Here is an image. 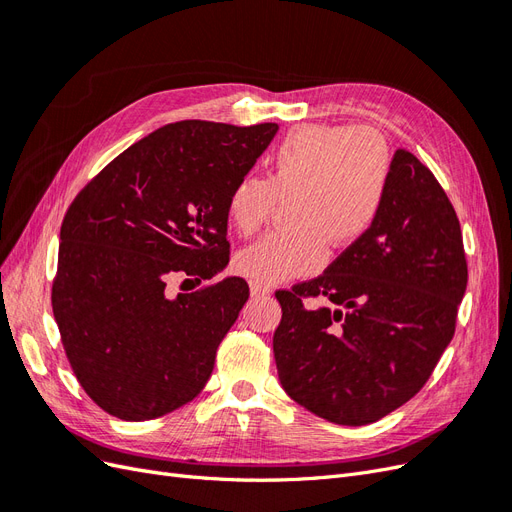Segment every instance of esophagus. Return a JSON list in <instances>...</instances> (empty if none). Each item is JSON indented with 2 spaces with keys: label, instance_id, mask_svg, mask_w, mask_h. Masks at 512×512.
Masks as SVG:
<instances>
[{
  "label": "esophagus",
  "instance_id": "34e87169",
  "mask_svg": "<svg viewBox=\"0 0 512 512\" xmlns=\"http://www.w3.org/2000/svg\"><path fill=\"white\" fill-rule=\"evenodd\" d=\"M250 292H252V297H267V294H271V288L265 284L250 282Z\"/></svg>",
  "mask_w": 512,
  "mask_h": 512
}]
</instances>
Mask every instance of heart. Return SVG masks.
Listing matches in <instances>:
<instances>
[{
  "mask_svg": "<svg viewBox=\"0 0 512 512\" xmlns=\"http://www.w3.org/2000/svg\"><path fill=\"white\" fill-rule=\"evenodd\" d=\"M389 143L371 128L301 126L275 147L269 179L245 175L228 194L226 215L239 235L269 220L277 200L290 198V228L269 232L235 258V269L258 284L316 273L327 243L344 250L376 224L389 194Z\"/></svg>",
  "mask_w": 512,
  "mask_h": 512,
  "instance_id": "heart-1",
  "label": "heart"
}]
</instances>
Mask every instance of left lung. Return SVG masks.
I'll return each instance as SVG.
<instances>
[{
  "label": "left lung",
  "mask_w": 512,
  "mask_h": 512,
  "mask_svg": "<svg viewBox=\"0 0 512 512\" xmlns=\"http://www.w3.org/2000/svg\"><path fill=\"white\" fill-rule=\"evenodd\" d=\"M468 265L457 213L431 170L397 149L376 224L312 282L275 294L273 354L284 391L335 425L404 406L451 344ZM336 307L307 310L303 296Z\"/></svg>",
  "instance_id": "obj_1"
}]
</instances>
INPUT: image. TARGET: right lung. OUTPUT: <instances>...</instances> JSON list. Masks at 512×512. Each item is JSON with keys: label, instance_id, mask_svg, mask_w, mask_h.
<instances>
[{"label": "right lung", "instance_id": "1", "mask_svg": "<svg viewBox=\"0 0 512 512\" xmlns=\"http://www.w3.org/2000/svg\"><path fill=\"white\" fill-rule=\"evenodd\" d=\"M275 132L277 123H168L74 198L53 314L74 376L104 412L149 421L203 391L250 288L232 275L198 292L168 294L166 284L226 269L228 194Z\"/></svg>", "mask_w": 512, "mask_h": 512}]
</instances>
